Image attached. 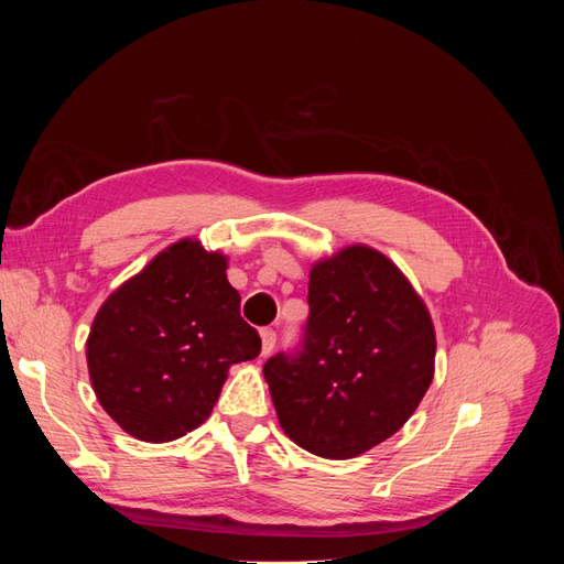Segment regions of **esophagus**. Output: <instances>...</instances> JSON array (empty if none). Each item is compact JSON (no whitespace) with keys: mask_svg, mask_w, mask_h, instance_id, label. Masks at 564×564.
I'll return each mask as SVG.
<instances>
[{"mask_svg":"<svg viewBox=\"0 0 564 564\" xmlns=\"http://www.w3.org/2000/svg\"><path fill=\"white\" fill-rule=\"evenodd\" d=\"M275 340H278V334L275 329H261V355H270L272 348H275Z\"/></svg>","mask_w":564,"mask_h":564,"instance_id":"obj_1","label":"esophagus"}]
</instances>
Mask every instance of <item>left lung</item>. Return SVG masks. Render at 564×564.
<instances>
[{"instance_id":"8db88e82","label":"left lung","mask_w":564,"mask_h":564,"mask_svg":"<svg viewBox=\"0 0 564 564\" xmlns=\"http://www.w3.org/2000/svg\"><path fill=\"white\" fill-rule=\"evenodd\" d=\"M308 322L294 350L263 365L284 433L324 458L395 435L433 381L435 332L412 284L355 245L311 270Z\"/></svg>"}]
</instances>
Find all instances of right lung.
<instances>
[{"mask_svg":"<svg viewBox=\"0 0 564 564\" xmlns=\"http://www.w3.org/2000/svg\"><path fill=\"white\" fill-rule=\"evenodd\" d=\"M226 259L183 240L100 305L87 340L100 406L145 442L195 431L228 379L253 360L261 336L240 315Z\"/></svg>","mask_w":564,"mask_h":564,"instance_id":"add662e5","label":"right lung"}]
</instances>
